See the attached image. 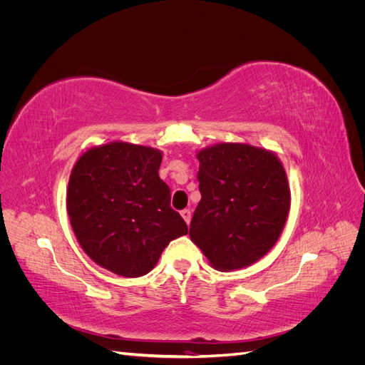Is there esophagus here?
<instances>
[{"instance_id": "obj_1", "label": "esophagus", "mask_w": 365, "mask_h": 365, "mask_svg": "<svg viewBox=\"0 0 365 365\" xmlns=\"http://www.w3.org/2000/svg\"><path fill=\"white\" fill-rule=\"evenodd\" d=\"M181 216H182V219L185 220V224H190V219H192V213H190V210H182L181 212Z\"/></svg>"}]
</instances>
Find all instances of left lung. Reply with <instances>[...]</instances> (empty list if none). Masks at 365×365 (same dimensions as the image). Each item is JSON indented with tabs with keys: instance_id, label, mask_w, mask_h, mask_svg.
Returning <instances> with one entry per match:
<instances>
[{
	"instance_id": "left-lung-1",
	"label": "left lung",
	"mask_w": 365,
	"mask_h": 365,
	"mask_svg": "<svg viewBox=\"0 0 365 365\" xmlns=\"http://www.w3.org/2000/svg\"><path fill=\"white\" fill-rule=\"evenodd\" d=\"M200 192L190 239L217 271L247 268L279 240L291 190L280 158L247 143H217L196 152Z\"/></svg>"
}]
</instances>
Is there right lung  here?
Masks as SVG:
<instances>
[{
    "label": "right lung",
    "instance_id": "1",
    "mask_svg": "<svg viewBox=\"0 0 365 365\" xmlns=\"http://www.w3.org/2000/svg\"><path fill=\"white\" fill-rule=\"evenodd\" d=\"M161 160L155 148L117 140L83 152L71 170L67 213L74 236L88 257L121 277L146 275L170 240L189 233L170 208Z\"/></svg>",
    "mask_w": 365,
    "mask_h": 365
}]
</instances>
